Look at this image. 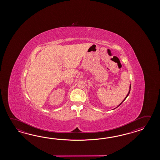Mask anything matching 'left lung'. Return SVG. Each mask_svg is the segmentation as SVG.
Returning <instances> with one entry per match:
<instances>
[{"mask_svg":"<svg viewBox=\"0 0 160 160\" xmlns=\"http://www.w3.org/2000/svg\"><path fill=\"white\" fill-rule=\"evenodd\" d=\"M130 88H131V85H130L129 90V92H128V94H127V95H126V97H125V99H123V100L122 102H121V103H120V104H119V105L118 106H117V108H118V106H119L121 105V104H122V102H123V101H125V99H126V98H127V97H128V95H129V94L130 92ZM115 109H116V108H115Z\"/></svg>","mask_w":160,"mask_h":160,"instance_id":"obj_1","label":"left lung"}]
</instances>
